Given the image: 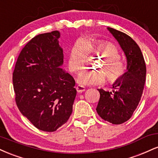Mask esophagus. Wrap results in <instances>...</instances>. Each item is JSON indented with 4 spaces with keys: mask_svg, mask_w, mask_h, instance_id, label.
Wrapping results in <instances>:
<instances>
[{
    "mask_svg": "<svg viewBox=\"0 0 158 158\" xmlns=\"http://www.w3.org/2000/svg\"><path fill=\"white\" fill-rule=\"evenodd\" d=\"M76 88H77L78 93H82L83 91H85V88L84 86H82V85H77Z\"/></svg>",
    "mask_w": 158,
    "mask_h": 158,
    "instance_id": "34e87169",
    "label": "esophagus"
}]
</instances>
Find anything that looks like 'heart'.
Listing matches in <instances>:
<instances>
[{
	"mask_svg": "<svg viewBox=\"0 0 158 158\" xmlns=\"http://www.w3.org/2000/svg\"><path fill=\"white\" fill-rule=\"evenodd\" d=\"M94 52L102 56L103 61L99 65L102 70H85L79 74L77 81L84 85H97L106 81V74L108 81L114 83L120 80L126 71V65L121 61L118 48L112 43L105 41L93 42L82 40L77 41L70 50L68 67L71 72L77 73L84 69L88 53Z\"/></svg>",
	"mask_w": 158,
	"mask_h": 158,
	"instance_id": "obj_1",
	"label": "heart"
}]
</instances>
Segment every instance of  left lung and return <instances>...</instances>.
I'll use <instances>...</instances> for the list:
<instances>
[{
  "label": "left lung",
  "mask_w": 158,
  "mask_h": 158,
  "mask_svg": "<svg viewBox=\"0 0 158 158\" xmlns=\"http://www.w3.org/2000/svg\"><path fill=\"white\" fill-rule=\"evenodd\" d=\"M117 39L127 59V71L120 80L113 84L112 91L98 89L100 97L97 112L101 118L112 124L126 122L138 106L142 97L146 67L140 48L124 32L108 27Z\"/></svg>",
  "instance_id": "left-lung-1"
}]
</instances>
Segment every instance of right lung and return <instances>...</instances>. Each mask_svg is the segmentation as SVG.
I'll return each mask as SVG.
<instances>
[{
    "mask_svg": "<svg viewBox=\"0 0 158 158\" xmlns=\"http://www.w3.org/2000/svg\"><path fill=\"white\" fill-rule=\"evenodd\" d=\"M59 38L57 30L32 38L20 52L12 73L19 110L38 129L48 132L67 123L77 95L73 77L61 68L64 55Z\"/></svg>",
    "mask_w": 158,
    "mask_h": 158,
    "instance_id": "obj_1",
    "label": "right lung"
}]
</instances>
